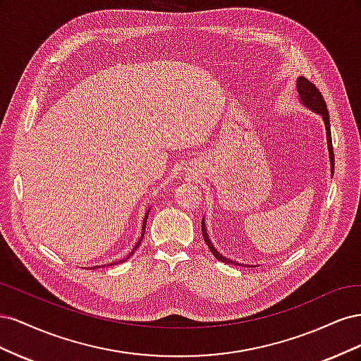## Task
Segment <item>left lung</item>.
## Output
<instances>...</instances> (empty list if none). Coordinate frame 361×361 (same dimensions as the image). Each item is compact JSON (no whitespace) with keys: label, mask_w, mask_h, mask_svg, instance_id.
<instances>
[{"label":"left lung","mask_w":361,"mask_h":361,"mask_svg":"<svg viewBox=\"0 0 361 361\" xmlns=\"http://www.w3.org/2000/svg\"><path fill=\"white\" fill-rule=\"evenodd\" d=\"M297 92L300 94V101L302 105H305L309 110L314 111L316 114L322 116L324 125H325V130H326V146H329V157H330V164H331V176L334 174V154H333V143H331V129H330V116H329V110H326V104L324 101V97L321 94V92L316 89V85L313 82H310L307 78L304 76H298L297 80ZM202 233H203V239L206 241V245L209 247L211 253L215 256V259L224 262V264H231V265H238L241 267V264L236 260H231L228 257L223 256L221 253H218L216 248L214 247V244L211 243L209 235H207L206 226H204V218L202 220ZM250 268V265H245Z\"/></svg>","instance_id":"1"}]
</instances>
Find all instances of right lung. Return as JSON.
Returning <instances> with one entry per match:
<instances>
[{"label":"right lung","instance_id":"obj_1","mask_svg":"<svg viewBox=\"0 0 361 361\" xmlns=\"http://www.w3.org/2000/svg\"><path fill=\"white\" fill-rule=\"evenodd\" d=\"M149 211H150V207H149V209H147V212H146V215H145V218H143V227H141V231H143V233H141V238L138 239V243L135 244V247L133 248V251H130V253H129V255L126 256V259H129L130 256H133V255L135 253V250H137V248L140 247V244H141V239H143V236H145V231H146V223H147V216H149ZM126 259H122V260H118V264H122V262H125ZM114 264H117V262H114ZM114 264H110V267H111V265H114ZM93 268L96 269V268H101V267H93Z\"/></svg>","mask_w":361,"mask_h":361}]
</instances>
